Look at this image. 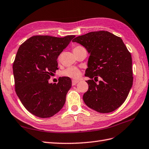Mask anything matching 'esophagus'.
I'll use <instances>...</instances> for the list:
<instances>
[{
  "label": "esophagus",
  "instance_id": "34e87169",
  "mask_svg": "<svg viewBox=\"0 0 149 149\" xmlns=\"http://www.w3.org/2000/svg\"><path fill=\"white\" fill-rule=\"evenodd\" d=\"M78 82H79L78 80H72V86H75V85L77 84Z\"/></svg>",
  "mask_w": 149,
  "mask_h": 149
}]
</instances>
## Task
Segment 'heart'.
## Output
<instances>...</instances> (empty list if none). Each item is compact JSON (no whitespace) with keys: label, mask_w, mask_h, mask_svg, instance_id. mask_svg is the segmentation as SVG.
<instances>
[{"label":"heart","mask_w":149,"mask_h":149,"mask_svg":"<svg viewBox=\"0 0 149 149\" xmlns=\"http://www.w3.org/2000/svg\"><path fill=\"white\" fill-rule=\"evenodd\" d=\"M81 48H82V47L80 45L74 47L73 48L74 52H75L76 51ZM60 58H61V56L58 57V59H60ZM62 75L63 76H65V77H68L71 79H78L82 75V71L80 69H79L78 67H69L63 71Z\"/></svg>","instance_id":"obj_1"}]
</instances>
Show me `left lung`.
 <instances>
[{
    "mask_svg": "<svg viewBox=\"0 0 149 149\" xmlns=\"http://www.w3.org/2000/svg\"><path fill=\"white\" fill-rule=\"evenodd\" d=\"M72 42L83 45L91 55L85 74L91 79L86 81L88 89L83 95L85 104L100 113L114 111L124 102L132 86L129 51L120 37L107 31L89 32ZM99 77L102 80L96 84Z\"/></svg>",
    "mask_w": 149,
    "mask_h": 149,
    "instance_id": "1",
    "label": "left lung"
}]
</instances>
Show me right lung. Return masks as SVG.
<instances>
[{
    "instance_id": "obj_1",
    "label": "right lung",
    "mask_w": 149,
    "mask_h": 149,
    "mask_svg": "<svg viewBox=\"0 0 149 149\" xmlns=\"http://www.w3.org/2000/svg\"><path fill=\"white\" fill-rule=\"evenodd\" d=\"M75 37L35 36L19 47L13 63L15 92L25 108L38 117L54 116L65 102L71 79L61 77L57 84L49 80L58 69V56Z\"/></svg>"
}]
</instances>
